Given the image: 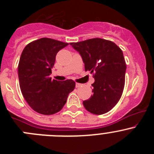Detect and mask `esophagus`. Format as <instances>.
Masks as SVG:
<instances>
[{"label": "esophagus", "mask_w": 154, "mask_h": 154, "mask_svg": "<svg viewBox=\"0 0 154 154\" xmlns=\"http://www.w3.org/2000/svg\"><path fill=\"white\" fill-rule=\"evenodd\" d=\"M82 85L80 84V83H76V87H77V88H79V87H80Z\"/></svg>", "instance_id": "34e87169"}]
</instances>
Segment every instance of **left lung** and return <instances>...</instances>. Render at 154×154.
Masks as SVG:
<instances>
[{
	"label": "left lung",
	"instance_id": "1",
	"mask_svg": "<svg viewBox=\"0 0 154 154\" xmlns=\"http://www.w3.org/2000/svg\"><path fill=\"white\" fill-rule=\"evenodd\" d=\"M80 53L85 71L93 74V95L83 102L87 111L102 115L110 111L123 93L126 63L122 49L113 42L100 38L70 43Z\"/></svg>",
	"mask_w": 154,
	"mask_h": 154
}]
</instances>
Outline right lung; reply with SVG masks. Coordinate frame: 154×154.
Returning a JSON list of instances; mask_svg holds the SVG:
<instances>
[{
  "instance_id": "1",
  "label": "right lung",
  "mask_w": 154,
  "mask_h": 154,
  "mask_svg": "<svg viewBox=\"0 0 154 154\" xmlns=\"http://www.w3.org/2000/svg\"><path fill=\"white\" fill-rule=\"evenodd\" d=\"M68 43L42 38L29 43L20 57L18 72L21 93L29 106L38 113L53 115L66 104L75 88L72 80H51L56 55Z\"/></svg>"
}]
</instances>
